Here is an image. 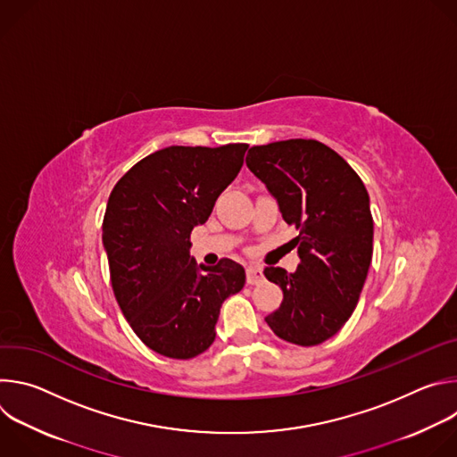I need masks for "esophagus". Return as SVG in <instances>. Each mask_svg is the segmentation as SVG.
Wrapping results in <instances>:
<instances>
[{"mask_svg":"<svg viewBox=\"0 0 457 457\" xmlns=\"http://www.w3.org/2000/svg\"><path fill=\"white\" fill-rule=\"evenodd\" d=\"M245 278H247V284L254 286V284H260V282L264 280V273L260 271V268H253V266H249V268L245 270Z\"/></svg>","mask_w":457,"mask_h":457,"instance_id":"1","label":"esophagus"}]
</instances>
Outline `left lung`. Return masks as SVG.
<instances>
[{
  "mask_svg": "<svg viewBox=\"0 0 457 457\" xmlns=\"http://www.w3.org/2000/svg\"><path fill=\"white\" fill-rule=\"evenodd\" d=\"M245 164L300 231L296 271L264 270L284 291L266 321L289 344L318 345L344 328L360 300L372 260L369 193L335 150L312 139L253 146Z\"/></svg>",
  "mask_w": 457,
  "mask_h": 457,
  "instance_id": "1",
  "label": "left lung"
}]
</instances>
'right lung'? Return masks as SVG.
<instances>
[{"mask_svg": "<svg viewBox=\"0 0 457 457\" xmlns=\"http://www.w3.org/2000/svg\"><path fill=\"white\" fill-rule=\"evenodd\" d=\"M247 145L162 148L126 171L110 193L103 245L117 303L152 351L187 360L215 340L222 302L245 284L229 258L197 264L189 235L235 180Z\"/></svg>", "mask_w": 457, "mask_h": 457, "instance_id": "1", "label": "right lung"}]
</instances>
